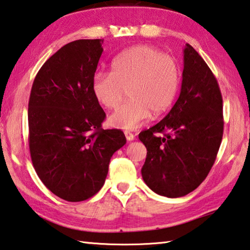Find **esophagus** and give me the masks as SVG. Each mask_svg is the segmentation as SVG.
I'll list each match as a JSON object with an SVG mask.
<instances>
[{
  "label": "esophagus",
  "instance_id": "esophagus-1",
  "mask_svg": "<svg viewBox=\"0 0 250 250\" xmlns=\"http://www.w3.org/2000/svg\"><path fill=\"white\" fill-rule=\"evenodd\" d=\"M124 134H125V137H126V140L127 141H134V138H135V135L133 134V133H130V132H127V130H126V132H124Z\"/></svg>",
  "mask_w": 250,
  "mask_h": 250
}]
</instances>
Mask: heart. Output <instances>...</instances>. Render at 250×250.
<instances>
[{
  "mask_svg": "<svg viewBox=\"0 0 250 250\" xmlns=\"http://www.w3.org/2000/svg\"><path fill=\"white\" fill-rule=\"evenodd\" d=\"M181 86V67L175 57L149 45H136L122 52L112 62V72L98 71L91 89L103 107L115 109L127 91L130 100L108 118L121 129H136L155 115L168 109Z\"/></svg>",
  "mask_w": 250,
  "mask_h": 250,
  "instance_id": "b5f03b06",
  "label": "heart"
}]
</instances>
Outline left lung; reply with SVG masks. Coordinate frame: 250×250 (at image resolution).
Here are the masks:
<instances>
[{"label":"left lung","mask_w":250,"mask_h":250,"mask_svg":"<svg viewBox=\"0 0 250 250\" xmlns=\"http://www.w3.org/2000/svg\"><path fill=\"white\" fill-rule=\"evenodd\" d=\"M223 132L217 80L203 57L186 44L177 102L165 118L138 135L147 149L142 167L146 185L170 198L196 189L214 165Z\"/></svg>","instance_id":"1"}]
</instances>
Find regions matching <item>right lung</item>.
I'll use <instances>...</instances> for the list:
<instances>
[{"instance_id": "right-lung-1", "label": "right lung", "mask_w": 250, "mask_h": 250, "mask_svg": "<svg viewBox=\"0 0 250 250\" xmlns=\"http://www.w3.org/2000/svg\"><path fill=\"white\" fill-rule=\"evenodd\" d=\"M104 40L61 47L36 74L28 101L33 166L53 194L67 202L103 187L113 154L126 144L121 129H103L106 114L91 89Z\"/></svg>"}]
</instances>
